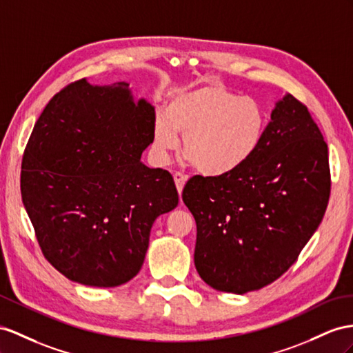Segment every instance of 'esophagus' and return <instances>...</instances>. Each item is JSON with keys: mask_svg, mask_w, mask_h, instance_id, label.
I'll return each instance as SVG.
<instances>
[{"mask_svg": "<svg viewBox=\"0 0 353 353\" xmlns=\"http://www.w3.org/2000/svg\"><path fill=\"white\" fill-rule=\"evenodd\" d=\"M173 177H174V183H176V188H177V191H179V195H182L183 186H185V183H186L188 177H186L185 174H182V173H174Z\"/></svg>", "mask_w": 353, "mask_h": 353, "instance_id": "obj_1", "label": "esophagus"}]
</instances>
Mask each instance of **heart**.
Wrapping results in <instances>:
<instances>
[{"label":"heart","mask_w":353,"mask_h":353,"mask_svg":"<svg viewBox=\"0 0 353 353\" xmlns=\"http://www.w3.org/2000/svg\"><path fill=\"white\" fill-rule=\"evenodd\" d=\"M268 125L264 105L256 98L240 97L225 86L209 82L177 89L170 97L167 113L153 121L152 146L164 159L179 146L205 176L234 173L254 157Z\"/></svg>","instance_id":"obj_1"}]
</instances>
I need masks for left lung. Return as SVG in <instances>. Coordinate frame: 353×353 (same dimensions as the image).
I'll return each mask as SVG.
<instances>
[{
    "label": "left lung",
    "mask_w": 353,
    "mask_h": 353,
    "mask_svg": "<svg viewBox=\"0 0 353 353\" xmlns=\"http://www.w3.org/2000/svg\"><path fill=\"white\" fill-rule=\"evenodd\" d=\"M330 188L327 143L307 107L285 94L245 165L195 176L183 189L196 222L198 274L216 291L239 295L274 282L318 230Z\"/></svg>",
    "instance_id": "8db88e82"
}]
</instances>
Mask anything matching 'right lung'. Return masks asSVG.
<instances>
[{
	"label": "right lung",
	"instance_id": "1",
	"mask_svg": "<svg viewBox=\"0 0 353 353\" xmlns=\"http://www.w3.org/2000/svg\"><path fill=\"white\" fill-rule=\"evenodd\" d=\"M155 107L126 82L71 83L44 107L22 162L21 192L49 263L73 282L113 288L139 274L153 222L179 203L149 168Z\"/></svg>",
	"mask_w": 353,
	"mask_h": 353
}]
</instances>
